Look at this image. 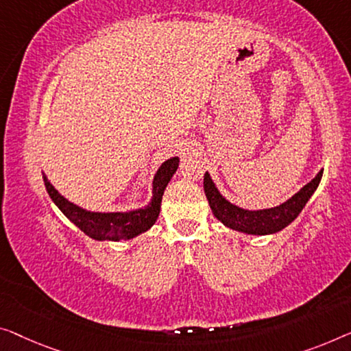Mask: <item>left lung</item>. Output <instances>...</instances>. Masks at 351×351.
<instances>
[{"label":"left lung","instance_id":"1","mask_svg":"<svg viewBox=\"0 0 351 351\" xmlns=\"http://www.w3.org/2000/svg\"><path fill=\"white\" fill-rule=\"evenodd\" d=\"M322 175L323 170L318 171V175L311 182H307L300 192H296L282 205L268 209H257V211H249V209L239 208L226 200L221 195V192L217 191L208 171L203 178V187H205V193L213 214L223 226L247 234H273L280 232L282 228H285L289 223L295 221L298 214L309 202L312 193L315 192L318 184H320Z\"/></svg>","mask_w":351,"mask_h":351}]
</instances>
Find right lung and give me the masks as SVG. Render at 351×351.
<instances>
[{"mask_svg": "<svg viewBox=\"0 0 351 351\" xmlns=\"http://www.w3.org/2000/svg\"><path fill=\"white\" fill-rule=\"evenodd\" d=\"M180 165V158H171L160 165L158 173L154 175L153 181V198L148 206L134 209L128 213H93L86 211L74 203L66 200L61 193L50 184L44 175L45 189L61 213L74 222L88 237L96 239V241H119V239H130L137 234L146 232L154 226L160 213V202L164 191L171 176L175 175Z\"/></svg>", "mask_w": 351, "mask_h": 351, "instance_id": "add662e5", "label": "right lung"}]
</instances>
